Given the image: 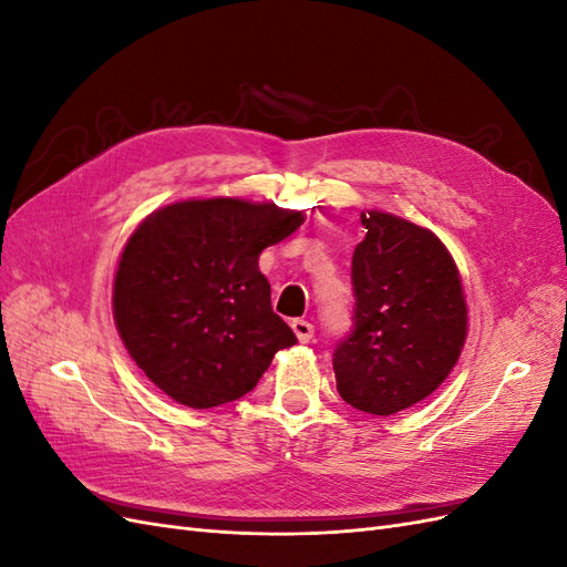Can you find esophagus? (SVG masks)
<instances>
[{
    "label": "esophagus",
    "instance_id": "obj_1",
    "mask_svg": "<svg viewBox=\"0 0 567 567\" xmlns=\"http://www.w3.org/2000/svg\"><path fill=\"white\" fill-rule=\"evenodd\" d=\"M290 329L296 331L300 342H310L315 338V326L310 321H305V319H293V321H290Z\"/></svg>",
    "mask_w": 567,
    "mask_h": 567
}]
</instances>
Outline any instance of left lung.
Instances as JSON below:
<instances>
[{
  "instance_id": "1",
  "label": "left lung",
  "mask_w": 567,
  "mask_h": 567,
  "mask_svg": "<svg viewBox=\"0 0 567 567\" xmlns=\"http://www.w3.org/2000/svg\"><path fill=\"white\" fill-rule=\"evenodd\" d=\"M364 241L352 255L354 329L338 342L340 398L390 416L433 394L468 333V307L454 257L440 238L398 215L362 213Z\"/></svg>"
}]
</instances>
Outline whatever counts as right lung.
<instances>
[{
	"mask_svg": "<svg viewBox=\"0 0 567 567\" xmlns=\"http://www.w3.org/2000/svg\"><path fill=\"white\" fill-rule=\"evenodd\" d=\"M302 221L274 203L203 198L165 205L134 229L115 271L113 317L136 367L167 398L192 409L234 402L296 346L257 260Z\"/></svg>",
	"mask_w": 567,
	"mask_h": 567,
	"instance_id": "obj_1",
	"label": "right lung"
}]
</instances>
